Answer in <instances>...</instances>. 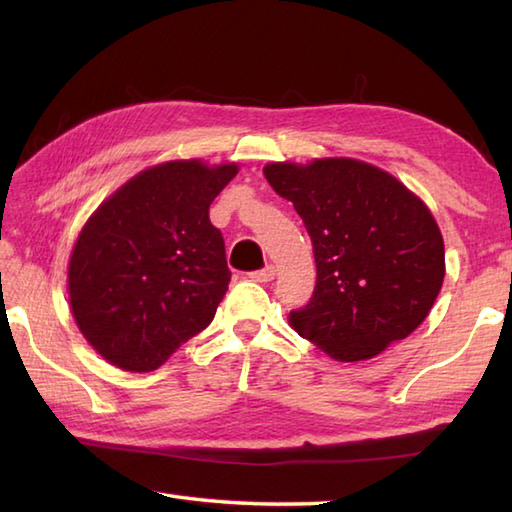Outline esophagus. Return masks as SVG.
<instances>
[{
    "mask_svg": "<svg viewBox=\"0 0 512 512\" xmlns=\"http://www.w3.org/2000/svg\"><path fill=\"white\" fill-rule=\"evenodd\" d=\"M275 275H277L275 266H266L262 270H255V273H250L248 277L253 279V281H257V284H268V281L275 279Z\"/></svg>",
    "mask_w": 512,
    "mask_h": 512,
    "instance_id": "obj_1",
    "label": "esophagus"
}]
</instances>
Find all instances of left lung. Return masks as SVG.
<instances>
[{
    "mask_svg": "<svg viewBox=\"0 0 512 512\" xmlns=\"http://www.w3.org/2000/svg\"><path fill=\"white\" fill-rule=\"evenodd\" d=\"M312 239L317 286L290 325L334 361L374 358L427 319L444 281L436 217L391 173L354 158L268 162Z\"/></svg>",
    "mask_w": 512,
    "mask_h": 512,
    "instance_id": "left-lung-1",
    "label": "left lung"
}]
</instances>
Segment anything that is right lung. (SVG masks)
Here are the masks:
<instances>
[{
  "instance_id": "add662e5",
  "label": "right lung",
  "mask_w": 512,
  "mask_h": 512,
  "mask_svg": "<svg viewBox=\"0 0 512 512\" xmlns=\"http://www.w3.org/2000/svg\"><path fill=\"white\" fill-rule=\"evenodd\" d=\"M237 171V162H162L83 224L68 264L70 308L107 363L154 372L213 321L231 270L209 206Z\"/></svg>"
}]
</instances>
